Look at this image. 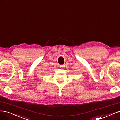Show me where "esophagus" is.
Listing matches in <instances>:
<instances>
[{
  "instance_id": "obj_1",
  "label": "esophagus",
  "mask_w": 120,
  "mask_h": 120,
  "mask_svg": "<svg viewBox=\"0 0 120 120\" xmlns=\"http://www.w3.org/2000/svg\"><path fill=\"white\" fill-rule=\"evenodd\" d=\"M60 67L61 69L64 68V65H60Z\"/></svg>"
}]
</instances>
